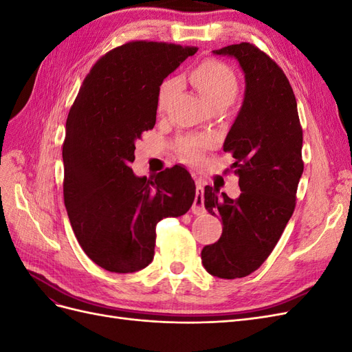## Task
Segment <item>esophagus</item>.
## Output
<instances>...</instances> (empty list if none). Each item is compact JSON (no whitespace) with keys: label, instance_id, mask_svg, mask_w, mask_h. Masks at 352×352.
<instances>
[{"label":"esophagus","instance_id":"obj_1","mask_svg":"<svg viewBox=\"0 0 352 352\" xmlns=\"http://www.w3.org/2000/svg\"><path fill=\"white\" fill-rule=\"evenodd\" d=\"M192 212L195 216L204 214L206 207H204V186H202L201 182H197V192H195V199H194V206H192Z\"/></svg>","mask_w":352,"mask_h":352}]
</instances>
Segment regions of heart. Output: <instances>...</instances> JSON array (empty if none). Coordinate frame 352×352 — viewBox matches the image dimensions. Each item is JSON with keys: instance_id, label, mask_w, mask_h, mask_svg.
<instances>
[{"instance_id": "b5f03b06", "label": "heart", "mask_w": 352, "mask_h": 352, "mask_svg": "<svg viewBox=\"0 0 352 352\" xmlns=\"http://www.w3.org/2000/svg\"><path fill=\"white\" fill-rule=\"evenodd\" d=\"M186 82L192 87L199 97L204 100L211 110L228 109L235 101L239 92V79L236 73L228 65L217 60H206L199 63L185 76ZM177 91L176 79H166L158 88L157 110L163 111L170 98ZM211 146V140L206 136H185L179 142V153L189 162H198L204 150Z\"/></svg>"}]
</instances>
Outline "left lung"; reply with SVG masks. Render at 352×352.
Segmentation results:
<instances>
[{
	"label": "left lung",
	"instance_id": "obj_1",
	"mask_svg": "<svg viewBox=\"0 0 352 352\" xmlns=\"http://www.w3.org/2000/svg\"><path fill=\"white\" fill-rule=\"evenodd\" d=\"M238 60L245 74L241 110L223 144L241 195L206 186L204 206L223 223L221 236L201 251L202 265L220 279L245 278L267 260L292 217L302 163V129L289 80L248 42L214 50Z\"/></svg>",
	"mask_w": 352,
	"mask_h": 352
}]
</instances>
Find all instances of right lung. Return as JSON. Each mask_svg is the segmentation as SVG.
<instances>
[{"label":"right lung","mask_w":352,"mask_h":352,"mask_svg":"<svg viewBox=\"0 0 352 352\" xmlns=\"http://www.w3.org/2000/svg\"><path fill=\"white\" fill-rule=\"evenodd\" d=\"M198 48L133 41L95 63L74 100L63 144L65 204L85 254L113 273L154 258L155 226L190 208L195 184L182 166L135 176V142L151 131L160 85Z\"/></svg>","instance_id":"1"}]
</instances>
